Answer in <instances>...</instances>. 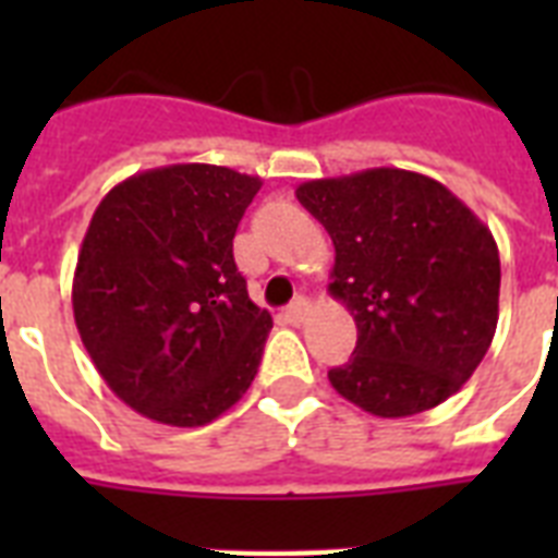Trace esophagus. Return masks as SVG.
<instances>
[{"instance_id":"obj_1","label":"esophagus","mask_w":558,"mask_h":558,"mask_svg":"<svg viewBox=\"0 0 558 558\" xmlns=\"http://www.w3.org/2000/svg\"><path fill=\"white\" fill-rule=\"evenodd\" d=\"M310 310H313V306H310V301H306V298H295V301L287 306L283 318H287L289 324H304L306 315H310Z\"/></svg>"}]
</instances>
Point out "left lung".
Returning a JSON list of instances; mask_svg holds the SVG:
<instances>
[{
  "instance_id": "left-lung-1",
  "label": "left lung",
  "mask_w": 558,
  "mask_h": 558,
  "mask_svg": "<svg viewBox=\"0 0 558 558\" xmlns=\"http://www.w3.org/2000/svg\"><path fill=\"white\" fill-rule=\"evenodd\" d=\"M336 245L330 295L359 339L330 385L373 416L440 405L475 373L498 327L493 231L437 179L371 168L298 185Z\"/></svg>"
}]
</instances>
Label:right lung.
<instances>
[{
    "mask_svg": "<svg viewBox=\"0 0 558 558\" xmlns=\"http://www.w3.org/2000/svg\"><path fill=\"white\" fill-rule=\"evenodd\" d=\"M260 179L217 165L135 173L100 199L72 283L74 324L112 393L196 428L252 385L271 315L234 263Z\"/></svg>",
    "mask_w": 558,
    "mask_h": 558,
    "instance_id": "1",
    "label": "right lung"
}]
</instances>
